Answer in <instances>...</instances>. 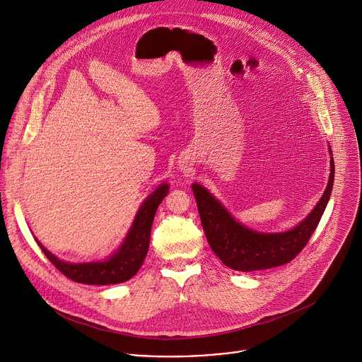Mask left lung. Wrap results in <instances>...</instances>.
<instances>
[{
    "instance_id": "obj_1",
    "label": "left lung",
    "mask_w": 362,
    "mask_h": 362,
    "mask_svg": "<svg viewBox=\"0 0 362 362\" xmlns=\"http://www.w3.org/2000/svg\"><path fill=\"white\" fill-rule=\"evenodd\" d=\"M335 166L331 160V175L327 189L314 211L296 228L284 233H259L238 223L223 206L200 185H193L202 226L212 250L219 259L235 271H261L291 262L305 247L315 232L334 185Z\"/></svg>"
}]
</instances>
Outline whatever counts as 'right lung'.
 Here are the masks:
<instances>
[{"label": "right lung", "instance_id": "add662e5", "mask_svg": "<svg viewBox=\"0 0 362 362\" xmlns=\"http://www.w3.org/2000/svg\"><path fill=\"white\" fill-rule=\"evenodd\" d=\"M169 192L168 185L159 186L141 204L134 219V223L123 242L122 247L105 262L91 264H69L60 261L53 253H49L38 240V246L64 276L78 284L88 285H110L126 282L133 278L140 269L148 250L150 230L158 206Z\"/></svg>", "mask_w": 362, "mask_h": 362}]
</instances>
